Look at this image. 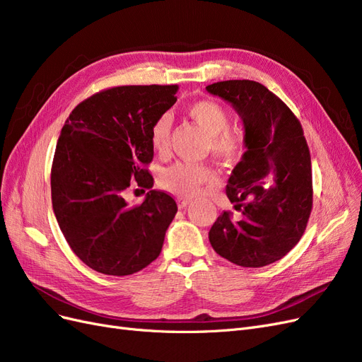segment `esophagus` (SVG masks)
Returning <instances> with one entry per match:
<instances>
[{"label": "esophagus", "instance_id": "obj_1", "mask_svg": "<svg viewBox=\"0 0 362 362\" xmlns=\"http://www.w3.org/2000/svg\"><path fill=\"white\" fill-rule=\"evenodd\" d=\"M192 204V199L189 198H178V206L180 208H187V205Z\"/></svg>", "mask_w": 362, "mask_h": 362}]
</instances>
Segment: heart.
Wrapping results in <instances>:
<instances>
[{
    "label": "heart",
    "instance_id": "b5f03b06",
    "mask_svg": "<svg viewBox=\"0 0 362 362\" xmlns=\"http://www.w3.org/2000/svg\"><path fill=\"white\" fill-rule=\"evenodd\" d=\"M189 116L210 137V149L218 158L233 161L242 156L243 139L229 128V115L222 105L213 101H198L189 105ZM172 120L169 115L160 116L151 128V145L157 152L169 146ZM214 181V172L206 164L178 161L161 175L164 187L181 196L199 194L204 185Z\"/></svg>",
    "mask_w": 362,
    "mask_h": 362
}]
</instances>
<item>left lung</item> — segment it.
Returning <instances> with one entry per match:
<instances>
[{"label": "left lung", "instance_id": "obj_1", "mask_svg": "<svg viewBox=\"0 0 362 362\" xmlns=\"http://www.w3.org/2000/svg\"><path fill=\"white\" fill-rule=\"evenodd\" d=\"M243 122L245 152L228 180L226 196L242 211H223L210 229L218 255L242 267L272 264L298 245L313 206L310 149L299 120L266 86L229 80L205 87Z\"/></svg>", "mask_w": 362, "mask_h": 362}]
</instances>
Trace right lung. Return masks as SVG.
<instances>
[{
    "instance_id": "right-lung-1",
    "label": "right lung",
    "mask_w": 362,
    "mask_h": 362,
    "mask_svg": "<svg viewBox=\"0 0 362 362\" xmlns=\"http://www.w3.org/2000/svg\"><path fill=\"white\" fill-rule=\"evenodd\" d=\"M178 86H120L76 105L64 122L51 169V199L74 254L104 275L127 276L161 252L178 211L169 194L151 190L128 206L131 181L151 189L141 169L154 148L151 128L177 103Z\"/></svg>"
}]
</instances>
